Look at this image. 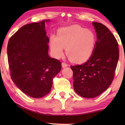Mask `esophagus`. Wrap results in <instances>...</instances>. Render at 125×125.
Returning <instances> with one entry per match:
<instances>
[{
	"label": "esophagus",
	"instance_id": "obj_1",
	"mask_svg": "<svg viewBox=\"0 0 125 125\" xmlns=\"http://www.w3.org/2000/svg\"><path fill=\"white\" fill-rule=\"evenodd\" d=\"M68 66V65L66 63H65V62L62 63V68H66Z\"/></svg>",
	"mask_w": 125,
	"mask_h": 125
}]
</instances>
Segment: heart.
<instances>
[{
  "mask_svg": "<svg viewBox=\"0 0 125 125\" xmlns=\"http://www.w3.org/2000/svg\"><path fill=\"white\" fill-rule=\"evenodd\" d=\"M51 51L55 57H61L64 47L71 60L75 63L86 61L91 56L95 46V37L91 31L79 25H72L58 31L57 36L51 34Z\"/></svg>",
  "mask_w": 125,
  "mask_h": 125,
  "instance_id": "obj_1",
  "label": "heart"
}]
</instances>
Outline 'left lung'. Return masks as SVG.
I'll return each mask as SVG.
<instances>
[{
    "label": "left lung",
    "instance_id": "left-lung-1",
    "mask_svg": "<svg viewBox=\"0 0 125 125\" xmlns=\"http://www.w3.org/2000/svg\"><path fill=\"white\" fill-rule=\"evenodd\" d=\"M93 25L97 39L93 54L85 63L71 66L74 91L85 98L99 96L109 88L119 58L118 43L113 33L102 23Z\"/></svg>",
    "mask_w": 125,
    "mask_h": 125
}]
</instances>
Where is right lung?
Returning <instances> with one entry per match:
<instances>
[{"label": "right lung", "mask_w": 125, "mask_h": 125, "mask_svg": "<svg viewBox=\"0 0 125 125\" xmlns=\"http://www.w3.org/2000/svg\"><path fill=\"white\" fill-rule=\"evenodd\" d=\"M21 27L9 40L7 54L12 80L23 93L40 98L51 91L52 79L61 70V62L48 55L49 38L45 22Z\"/></svg>", "instance_id": "add662e5"}]
</instances>
